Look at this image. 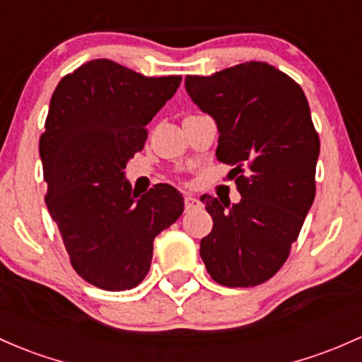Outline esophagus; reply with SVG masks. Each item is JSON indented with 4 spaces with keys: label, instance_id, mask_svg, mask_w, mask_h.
I'll list each match as a JSON object with an SVG mask.
<instances>
[{
    "label": "esophagus",
    "instance_id": "esophagus-1",
    "mask_svg": "<svg viewBox=\"0 0 362 362\" xmlns=\"http://www.w3.org/2000/svg\"><path fill=\"white\" fill-rule=\"evenodd\" d=\"M198 205H200V200L195 198L193 195H185V209L186 211H193V209H197Z\"/></svg>",
    "mask_w": 362,
    "mask_h": 362
}]
</instances>
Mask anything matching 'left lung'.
Returning a JSON list of instances; mask_svg holds the SVG:
<instances>
[{"label": "left lung", "instance_id": "1", "mask_svg": "<svg viewBox=\"0 0 362 362\" xmlns=\"http://www.w3.org/2000/svg\"><path fill=\"white\" fill-rule=\"evenodd\" d=\"M189 98L216 120V155L233 165L238 204L200 198L212 231L200 242L207 273L219 285L255 286L288 259L316 195L320 136L302 88L266 62L214 76H188Z\"/></svg>", "mask_w": 362, "mask_h": 362}]
</instances>
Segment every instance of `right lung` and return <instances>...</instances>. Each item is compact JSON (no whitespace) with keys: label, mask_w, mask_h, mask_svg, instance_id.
<instances>
[{"label":"right lung","mask_w":362,"mask_h":362,"mask_svg":"<svg viewBox=\"0 0 362 362\" xmlns=\"http://www.w3.org/2000/svg\"><path fill=\"white\" fill-rule=\"evenodd\" d=\"M181 76L145 77L107 58L58 83L40 139L46 207L72 267L102 290H131L150 271L155 236L182 214L181 193L155 185L136 195L124 169L146 141V124Z\"/></svg>","instance_id":"1"}]
</instances>
